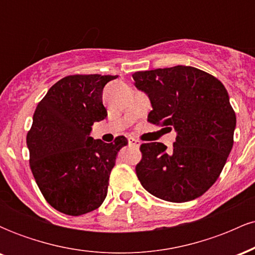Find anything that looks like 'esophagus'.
<instances>
[{"mask_svg":"<svg viewBox=\"0 0 255 255\" xmlns=\"http://www.w3.org/2000/svg\"><path fill=\"white\" fill-rule=\"evenodd\" d=\"M128 144L131 145V146H135V147H137V146L140 145V141H139V140L134 139V137H128Z\"/></svg>","mask_w":255,"mask_h":255,"instance_id":"34e87169","label":"esophagus"}]
</instances>
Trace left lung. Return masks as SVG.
<instances>
[{
	"label": "left lung",
	"instance_id": "1",
	"mask_svg": "<svg viewBox=\"0 0 255 255\" xmlns=\"http://www.w3.org/2000/svg\"><path fill=\"white\" fill-rule=\"evenodd\" d=\"M133 79L151 101L147 121L177 133L171 150L162 142L140 146V183L171 203L199 198L217 181L233 148L236 115L224 85L189 66L135 72Z\"/></svg>",
	"mask_w": 255,
	"mask_h": 255
}]
</instances>
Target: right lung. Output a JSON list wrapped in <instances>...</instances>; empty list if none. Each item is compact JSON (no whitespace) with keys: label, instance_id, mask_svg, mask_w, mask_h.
Instances as JSON below:
<instances>
[{"label":"right lung","instance_id":"right-lung-1","mask_svg":"<svg viewBox=\"0 0 255 255\" xmlns=\"http://www.w3.org/2000/svg\"><path fill=\"white\" fill-rule=\"evenodd\" d=\"M118 75L75 74L52 85L39 102L26 136L30 168L45 200L57 211L80 216L98 209L108 193L120 135L107 144L90 136L107 118L103 89Z\"/></svg>","mask_w":255,"mask_h":255}]
</instances>
